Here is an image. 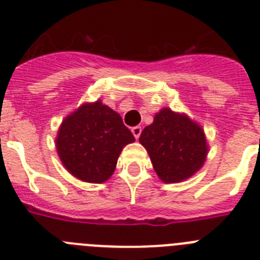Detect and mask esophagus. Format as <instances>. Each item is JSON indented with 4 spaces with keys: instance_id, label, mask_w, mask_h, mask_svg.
I'll list each match as a JSON object with an SVG mask.
<instances>
[{
    "instance_id": "esophagus-1",
    "label": "esophagus",
    "mask_w": 260,
    "mask_h": 260,
    "mask_svg": "<svg viewBox=\"0 0 260 260\" xmlns=\"http://www.w3.org/2000/svg\"><path fill=\"white\" fill-rule=\"evenodd\" d=\"M132 133L135 137V139H139V137H141L142 134V127L141 126H134V127L132 128Z\"/></svg>"
}]
</instances>
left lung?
<instances>
[{
	"label": "left lung",
	"mask_w": 260,
	"mask_h": 260,
	"mask_svg": "<svg viewBox=\"0 0 260 260\" xmlns=\"http://www.w3.org/2000/svg\"><path fill=\"white\" fill-rule=\"evenodd\" d=\"M139 143L150 155L156 174L165 183H177L203 167L208 144L202 126L185 113L162 108L142 132Z\"/></svg>",
	"instance_id": "obj_1"
}]
</instances>
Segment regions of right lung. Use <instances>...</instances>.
Listing matches in <instances>:
<instances>
[{"label": "right lung", "instance_id": "1", "mask_svg": "<svg viewBox=\"0 0 260 260\" xmlns=\"http://www.w3.org/2000/svg\"><path fill=\"white\" fill-rule=\"evenodd\" d=\"M134 141L121 116L98 100L84 103L63 118L56 148L66 171L75 178L103 183L113 174L123 147Z\"/></svg>", "mask_w": 260, "mask_h": 260}]
</instances>
